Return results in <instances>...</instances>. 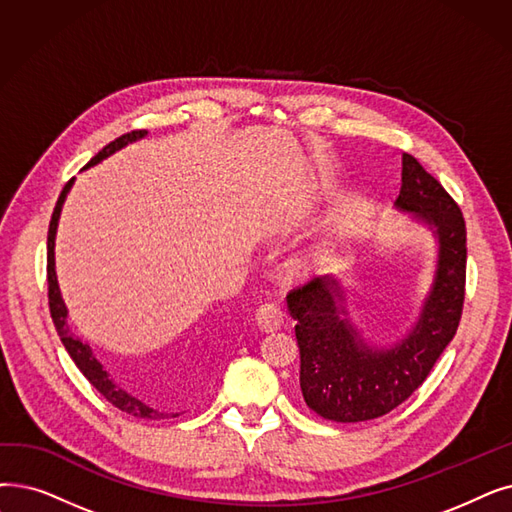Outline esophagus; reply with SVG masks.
I'll return each mask as SVG.
<instances>
[{"instance_id":"obj_1","label":"esophagus","mask_w":512,"mask_h":512,"mask_svg":"<svg viewBox=\"0 0 512 512\" xmlns=\"http://www.w3.org/2000/svg\"><path fill=\"white\" fill-rule=\"evenodd\" d=\"M255 322L261 332H274L284 324V311L274 301L261 303L255 311Z\"/></svg>"}]
</instances>
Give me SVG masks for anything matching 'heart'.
<instances>
[{
  "instance_id": "b5f03b06",
  "label": "heart",
  "mask_w": 512,
  "mask_h": 512,
  "mask_svg": "<svg viewBox=\"0 0 512 512\" xmlns=\"http://www.w3.org/2000/svg\"><path fill=\"white\" fill-rule=\"evenodd\" d=\"M324 261H326V257H324V253H322V251H311L309 255L299 257L293 265H295V270H297V272H307V270L314 268V265H322Z\"/></svg>"
}]
</instances>
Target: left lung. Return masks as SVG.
Segmentation results:
<instances>
[{
  "instance_id": "left-lung-1",
  "label": "left lung",
  "mask_w": 512,
  "mask_h": 512,
  "mask_svg": "<svg viewBox=\"0 0 512 512\" xmlns=\"http://www.w3.org/2000/svg\"><path fill=\"white\" fill-rule=\"evenodd\" d=\"M395 209L425 224L437 240V263L418 320L397 343L370 345L347 311L339 278H314L288 293L297 320L301 391L326 420L379 418L425 383L454 339L464 303L466 226L454 198L412 154H402V188Z\"/></svg>"
}]
</instances>
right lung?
Here are the masks:
<instances>
[{
    "mask_svg": "<svg viewBox=\"0 0 512 512\" xmlns=\"http://www.w3.org/2000/svg\"><path fill=\"white\" fill-rule=\"evenodd\" d=\"M146 129H140V131H131V133H125V136L117 138L115 142H110L108 146H104L96 157L87 163L83 169H90L94 165H98L100 161L108 159L110 154H115L117 150L125 148L127 144L136 142V140H142L146 136ZM75 180H71L69 184H66L58 196V203L54 207V213H52V221H50V230H48V299H50V314H52V320H54V326L58 330V337L64 345V349L69 351V355L73 358V362L77 364V368L83 372V376L87 381H90L110 404H113L115 408H119L121 412H127L131 416H138V418H148V420H161V418H169V414L152 408L148 404H144L142 399H138L133 393L125 391L121 385H117L113 379H110V374L102 368V364L98 362V358L94 355L92 347L83 343L81 339H77L71 328H69V322H66V316H69V309H66L64 301H62V295H60V286H58V278H56V259H54V247H56V230H58V219H60V211H62V205H64V198L66 194H69L71 186H73ZM171 416H177V414H171Z\"/></svg>",
    "mask_w": 512,
    "mask_h": 512,
    "instance_id": "1",
    "label": "right lung"
}]
</instances>
